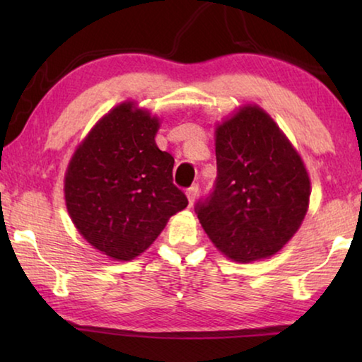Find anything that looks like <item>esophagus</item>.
Wrapping results in <instances>:
<instances>
[{
    "label": "esophagus",
    "mask_w": 362,
    "mask_h": 362,
    "mask_svg": "<svg viewBox=\"0 0 362 362\" xmlns=\"http://www.w3.org/2000/svg\"><path fill=\"white\" fill-rule=\"evenodd\" d=\"M198 193H199L198 183H193L192 187L187 188V198H188L189 206H193V203H194V199H196V196H198Z\"/></svg>",
    "instance_id": "esophagus-1"
}]
</instances>
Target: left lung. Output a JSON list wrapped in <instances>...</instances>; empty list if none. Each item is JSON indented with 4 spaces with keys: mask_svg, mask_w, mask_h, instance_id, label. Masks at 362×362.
<instances>
[{
    "mask_svg": "<svg viewBox=\"0 0 362 362\" xmlns=\"http://www.w3.org/2000/svg\"><path fill=\"white\" fill-rule=\"evenodd\" d=\"M216 158V182L194 206L207 236L236 262L276 254L308 209L302 159L259 107H244L217 127Z\"/></svg>",
    "mask_w": 362,
    "mask_h": 362,
    "instance_id": "1",
    "label": "left lung"
}]
</instances>
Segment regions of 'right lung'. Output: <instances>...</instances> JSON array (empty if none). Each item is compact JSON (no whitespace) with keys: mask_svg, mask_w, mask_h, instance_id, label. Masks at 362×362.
<instances>
[{"mask_svg":"<svg viewBox=\"0 0 362 362\" xmlns=\"http://www.w3.org/2000/svg\"><path fill=\"white\" fill-rule=\"evenodd\" d=\"M156 118L121 103L73 155L65 201L84 240L118 260L150 246L188 199L173 182L174 158L156 146Z\"/></svg>","mask_w":362,"mask_h":362,"instance_id":"add662e5","label":"right lung"}]
</instances>
